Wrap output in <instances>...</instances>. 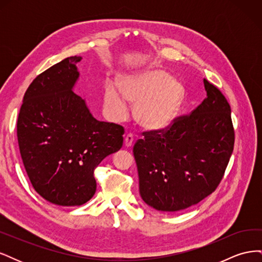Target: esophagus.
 Masks as SVG:
<instances>
[{"mask_svg": "<svg viewBox=\"0 0 262 262\" xmlns=\"http://www.w3.org/2000/svg\"><path fill=\"white\" fill-rule=\"evenodd\" d=\"M133 140H134V137H133L132 133L126 134L125 139H124V144H125V146H126V147H130V146L132 145V143H133Z\"/></svg>", "mask_w": 262, "mask_h": 262, "instance_id": "esophagus-1", "label": "esophagus"}]
</instances>
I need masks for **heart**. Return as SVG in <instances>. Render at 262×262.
<instances>
[{
  "label": "heart",
  "instance_id": "obj_1",
  "mask_svg": "<svg viewBox=\"0 0 262 262\" xmlns=\"http://www.w3.org/2000/svg\"><path fill=\"white\" fill-rule=\"evenodd\" d=\"M121 90L108 83L104 91V105L115 119H123L128 101L136 104V117L144 128L163 130L175 120L184 101L182 84L163 70L150 69L124 76Z\"/></svg>",
  "mask_w": 262,
  "mask_h": 262
}]
</instances>
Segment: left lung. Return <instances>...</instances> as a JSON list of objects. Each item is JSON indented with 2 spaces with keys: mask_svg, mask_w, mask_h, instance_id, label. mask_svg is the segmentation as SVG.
<instances>
[{
  "mask_svg": "<svg viewBox=\"0 0 262 262\" xmlns=\"http://www.w3.org/2000/svg\"><path fill=\"white\" fill-rule=\"evenodd\" d=\"M203 83L207 97L191 114L143 132L133 146L141 198L157 211L185 210L210 195L233 153L231 107L217 87Z\"/></svg>",
  "mask_w": 262,
  "mask_h": 262,
  "instance_id": "8db88e82",
  "label": "left lung"
}]
</instances>
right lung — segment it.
<instances>
[{
  "mask_svg": "<svg viewBox=\"0 0 262 262\" xmlns=\"http://www.w3.org/2000/svg\"><path fill=\"white\" fill-rule=\"evenodd\" d=\"M81 60L67 58L39 74L24 95L17 120L19 152L31 185L62 207L92 199L95 168L123 143V126L96 120L73 92Z\"/></svg>",
  "mask_w": 262,
  "mask_h": 262,
  "instance_id": "right-lung-1",
  "label": "right lung"
}]
</instances>
